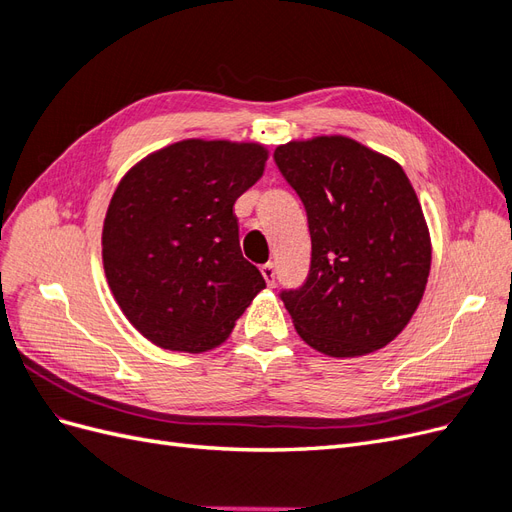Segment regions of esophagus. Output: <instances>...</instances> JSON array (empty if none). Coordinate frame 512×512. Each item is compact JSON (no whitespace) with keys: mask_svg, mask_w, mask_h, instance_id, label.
<instances>
[{"mask_svg":"<svg viewBox=\"0 0 512 512\" xmlns=\"http://www.w3.org/2000/svg\"><path fill=\"white\" fill-rule=\"evenodd\" d=\"M260 273H262V277H265L267 286L275 284V265H273V262H267V265H262Z\"/></svg>","mask_w":512,"mask_h":512,"instance_id":"obj_1","label":"esophagus"}]
</instances>
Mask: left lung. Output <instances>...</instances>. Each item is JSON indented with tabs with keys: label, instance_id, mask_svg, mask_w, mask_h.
Masks as SVG:
<instances>
[{
	"label": "left lung",
	"instance_id": "1",
	"mask_svg": "<svg viewBox=\"0 0 512 512\" xmlns=\"http://www.w3.org/2000/svg\"><path fill=\"white\" fill-rule=\"evenodd\" d=\"M303 200L312 267L280 297L314 350L348 359L384 348L423 299L431 239L408 175L395 160L333 134L273 153Z\"/></svg>",
	"mask_w": 512,
	"mask_h": 512
}]
</instances>
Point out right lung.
Returning <instances> with one entry per match:
<instances>
[{
  "label": "right lung",
  "instance_id": "1",
  "mask_svg": "<svg viewBox=\"0 0 512 512\" xmlns=\"http://www.w3.org/2000/svg\"><path fill=\"white\" fill-rule=\"evenodd\" d=\"M260 143L188 138L136 162L102 228L106 282L132 327L177 352L220 346L265 288L239 247L237 198L265 173Z\"/></svg>",
  "mask_w": 512,
  "mask_h": 512
}]
</instances>
